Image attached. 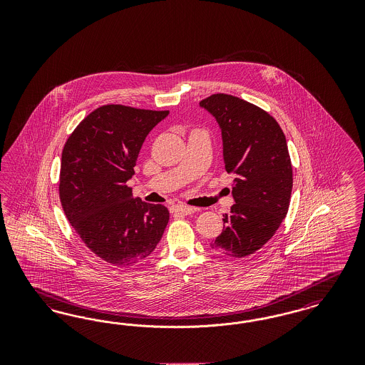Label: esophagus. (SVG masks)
Returning <instances> with one entry per match:
<instances>
[{"instance_id":"obj_1","label":"esophagus","mask_w":365,"mask_h":365,"mask_svg":"<svg viewBox=\"0 0 365 365\" xmlns=\"http://www.w3.org/2000/svg\"><path fill=\"white\" fill-rule=\"evenodd\" d=\"M195 210H197V209L189 207V205H182V204L171 207V212H173V213H180V215H191V213H194Z\"/></svg>"}]
</instances>
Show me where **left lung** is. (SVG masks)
Here are the masks:
<instances>
[{"label":"left lung","mask_w":365,"mask_h":365,"mask_svg":"<svg viewBox=\"0 0 365 365\" xmlns=\"http://www.w3.org/2000/svg\"><path fill=\"white\" fill-rule=\"evenodd\" d=\"M200 106L219 124L226 171L235 175V204L210 247L242 259L268 242L286 217L293 187L287 142L269 113L238 97L213 94Z\"/></svg>","instance_id":"1"}]
</instances>
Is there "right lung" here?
Masks as SVG:
<instances>
[{"instance_id": "right-lung-1", "label": "right lung", "mask_w": 365, "mask_h": 365, "mask_svg": "<svg viewBox=\"0 0 365 365\" xmlns=\"http://www.w3.org/2000/svg\"><path fill=\"white\" fill-rule=\"evenodd\" d=\"M168 115V110L104 105L79 123L66 142L61 205L87 247L113 265L145 260L168 225V209L134 198L125 185L148 134Z\"/></svg>"}]
</instances>
